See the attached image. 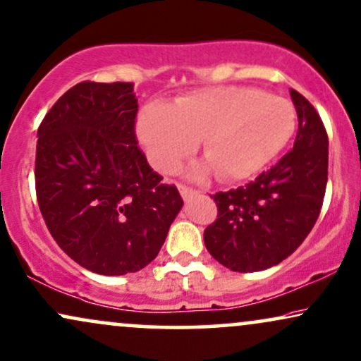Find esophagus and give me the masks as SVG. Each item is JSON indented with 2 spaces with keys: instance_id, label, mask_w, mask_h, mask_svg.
<instances>
[{
  "instance_id": "esophagus-1",
  "label": "esophagus",
  "mask_w": 361,
  "mask_h": 361,
  "mask_svg": "<svg viewBox=\"0 0 361 361\" xmlns=\"http://www.w3.org/2000/svg\"><path fill=\"white\" fill-rule=\"evenodd\" d=\"M179 192H180L182 199H184V200H189L190 197H194V195L197 194V190L190 189V187H185V185H179Z\"/></svg>"
}]
</instances>
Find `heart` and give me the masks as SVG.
I'll return each instance as SVG.
<instances>
[{"instance_id": "b5f03b06", "label": "heart", "mask_w": 361, "mask_h": 361, "mask_svg": "<svg viewBox=\"0 0 361 361\" xmlns=\"http://www.w3.org/2000/svg\"><path fill=\"white\" fill-rule=\"evenodd\" d=\"M293 106L255 87L219 86L177 97L171 106L149 102L139 111L135 134L159 172H167L200 140L207 161L190 167L192 177L212 171L224 180L249 179L292 139Z\"/></svg>"}]
</instances>
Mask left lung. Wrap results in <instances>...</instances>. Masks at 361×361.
Here are the masks:
<instances>
[{"label": "left lung", "mask_w": 361, "mask_h": 361, "mask_svg": "<svg viewBox=\"0 0 361 361\" xmlns=\"http://www.w3.org/2000/svg\"><path fill=\"white\" fill-rule=\"evenodd\" d=\"M298 116L293 149L247 185L214 195L217 221L204 232L209 254L233 272H260L298 249L315 226L329 179V137L320 116L290 91Z\"/></svg>", "instance_id": "left-lung-1"}]
</instances>
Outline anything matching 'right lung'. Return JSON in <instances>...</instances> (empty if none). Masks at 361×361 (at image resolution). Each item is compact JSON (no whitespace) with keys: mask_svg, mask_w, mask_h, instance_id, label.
<instances>
[{"mask_svg":"<svg viewBox=\"0 0 361 361\" xmlns=\"http://www.w3.org/2000/svg\"><path fill=\"white\" fill-rule=\"evenodd\" d=\"M133 82H79L37 129L36 195L51 235L99 275L139 272L156 259L180 212L134 134Z\"/></svg>","mask_w":361,"mask_h":361,"instance_id":"1","label":"right lung"}]
</instances>
